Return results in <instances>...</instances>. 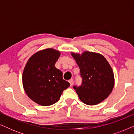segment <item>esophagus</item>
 <instances>
[{"label":"esophagus","mask_w":134,"mask_h":134,"mask_svg":"<svg viewBox=\"0 0 134 134\" xmlns=\"http://www.w3.org/2000/svg\"><path fill=\"white\" fill-rule=\"evenodd\" d=\"M69 83H70V85L71 86H72L73 84H74V80H73V79H70L69 80Z\"/></svg>","instance_id":"obj_1"}]
</instances>
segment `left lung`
Here are the masks:
<instances>
[{
  "mask_svg": "<svg viewBox=\"0 0 134 134\" xmlns=\"http://www.w3.org/2000/svg\"><path fill=\"white\" fill-rule=\"evenodd\" d=\"M71 54L79 67L82 77V85L73 87L80 100L89 105L105 100L115 85L113 69L106 58L99 53L90 51Z\"/></svg>",
  "mask_w": 134,
  "mask_h": 134,
  "instance_id": "left-lung-1",
  "label": "left lung"
}]
</instances>
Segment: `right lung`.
Returning a JSON list of instances; mask_svg holds the SVG:
<instances>
[{
	"label": "right lung",
	"instance_id": "1",
	"mask_svg": "<svg viewBox=\"0 0 134 134\" xmlns=\"http://www.w3.org/2000/svg\"><path fill=\"white\" fill-rule=\"evenodd\" d=\"M59 51L47 48L30 57L23 73V85L28 97L35 103L49 106L60 99L70 84L63 79V73L55 64L60 56Z\"/></svg>",
	"mask_w": 134,
	"mask_h": 134
}]
</instances>
